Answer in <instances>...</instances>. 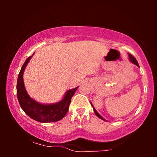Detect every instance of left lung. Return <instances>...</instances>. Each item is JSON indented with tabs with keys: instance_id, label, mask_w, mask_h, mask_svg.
<instances>
[{
	"instance_id": "left-lung-1",
	"label": "left lung",
	"mask_w": 157,
	"mask_h": 157,
	"mask_svg": "<svg viewBox=\"0 0 157 157\" xmlns=\"http://www.w3.org/2000/svg\"><path fill=\"white\" fill-rule=\"evenodd\" d=\"M128 57H129V60L131 61V62H132V63H134L135 65H136L137 66H139V63H138V62H137V61H136V59H135V57L133 55H132V54H130V53H128ZM91 106H92V107H93L94 108V113H96V115L97 116V117H98V118H100L101 119H102V120H104V121H105V119H104V118H103L101 116L99 113H98L97 111H96V109H94V106L93 105H92V104L91 103Z\"/></svg>"
}]
</instances>
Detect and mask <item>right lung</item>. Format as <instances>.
<instances>
[{
	"instance_id": "1",
	"label": "right lung",
	"mask_w": 157,
	"mask_h": 157,
	"mask_svg": "<svg viewBox=\"0 0 157 157\" xmlns=\"http://www.w3.org/2000/svg\"><path fill=\"white\" fill-rule=\"evenodd\" d=\"M33 55L28 58L25 63H23L18 76L16 91L19 104L24 112L35 121L42 122V123L58 121L65 117L68 110L72 96H74L78 87L74 89L68 90L66 92L63 100L55 104H41L30 98L25 89L23 74L25 66Z\"/></svg>"
}]
</instances>
